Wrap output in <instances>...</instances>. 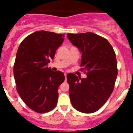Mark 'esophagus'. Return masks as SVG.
Masks as SVG:
<instances>
[{"label":"esophagus","mask_w":133,"mask_h":133,"mask_svg":"<svg viewBox=\"0 0 133 133\" xmlns=\"http://www.w3.org/2000/svg\"><path fill=\"white\" fill-rule=\"evenodd\" d=\"M64 77H65V81L66 80V74L64 73Z\"/></svg>","instance_id":"34e87169"}]
</instances>
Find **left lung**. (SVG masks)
Listing matches in <instances>:
<instances>
[{
  "instance_id": "obj_1",
  "label": "left lung",
  "mask_w": 133,
  "mask_h": 133,
  "mask_svg": "<svg viewBox=\"0 0 133 133\" xmlns=\"http://www.w3.org/2000/svg\"><path fill=\"white\" fill-rule=\"evenodd\" d=\"M67 36L82 52L80 66L87 76L66 75L70 102L79 112L92 113L105 104L113 91L118 74L116 55L109 41L97 34L69 33Z\"/></svg>"
}]
</instances>
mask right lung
<instances>
[{"instance_id":"1","label":"right lung","mask_w":133,"mask_h":133,"mask_svg":"<svg viewBox=\"0 0 133 133\" xmlns=\"http://www.w3.org/2000/svg\"><path fill=\"white\" fill-rule=\"evenodd\" d=\"M64 35L40 30L27 36L20 44L13 72L16 89L24 103L38 113L52 110L58 101V89L64 75L47 64L63 44Z\"/></svg>"}]
</instances>
